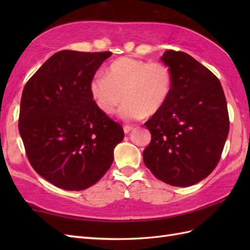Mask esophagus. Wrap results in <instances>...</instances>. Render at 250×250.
<instances>
[{"label": "esophagus", "mask_w": 250, "mask_h": 250, "mask_svg": "<svg viewBox=\"0 0 250 250\" xmlns=\"http://www.w3.org/2000/svg\"><path fill=\"white\" fill-rule=\"evenodd\" d=\"M132 130H133V126H131V125H125L124 126V131H125V134L129 133V132H131Z\"/></svg>", "instance_id": "obj_1"}]
</instances>
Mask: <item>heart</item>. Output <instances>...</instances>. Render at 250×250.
Here are the masks:
<instances>
[{"label": "heart", "mask_w": 250, "mask_h": 250, "mask_svg": "<svg viewBox=\"0 0 250 250\" xmlns=\"http://www.w3.org/2000/svg\"><path fill=\"white\" fill-rule=\"evenodd\" d=\"M172 87V72L167 64L122 57L110 63L106 75L98 74L91 79L90 93L105 115H113L125 99L119 116L134 121L158 113L167 103Z\"/></svg>", "instance_id": "1"}]
</instances>
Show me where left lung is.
<instances>
[{"instance_id": "obj_1", "label": "left lung", "mask_w": 250, "mask_h": 250, "mask_svg": "<svg viewBox=\"0 0 250 250\" xmlns=\"http://www.w3.org/2000/svg\"><path fill=\"white\" fill-rule=\"evenodd\" d=\"M161 60L172 72L173 87L163 107L145 122L151 142L145 166L175 187L206 178L218 164L229 133V114L219 79L183 51L167 50Z\"/></svg>"}]
</instances>
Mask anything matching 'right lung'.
<instances>
[{"instance_id":"obj_1","label":"right lung","mask_w":250,"mask_h":250,"mask_svg":"<svg viewBox=\"0 0 250 250\" xmlns=\"http://www.w3.org/2000/svg\"><path fill=\"white\" fill-rule=\"evenodd\" d=\"M110 56L61 50L24 86L18 126L26 156L35 172L58 188L81 191L98 183L125 137L90 93V82Z\"/></svg>"}]
</instances>
